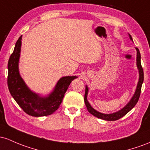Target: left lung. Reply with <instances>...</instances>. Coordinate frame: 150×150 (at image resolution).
<instances>
[{"label":"left lung","mask_w":150,"mask_h":150,"mask_svg":"<svg viewBox=\"0 0 150 150\" xmlns=\"http://www.w3.org/2000/svg\"><path fill=\"white\" fill-rule=\"evenodd\" d=\"M129 35V38L130 39V40H132V37L131 35ZM136 50H137V59H136V61H137V69L139 71V81L138 83H137V88H136L134 93L132 96V97L131 98V99L129 100V101L127 103V104L122 108V109H120L118 111L113 112V113H110V114H105L102 113L97 111L96 110L91 107V104L89 103V102L87 100V96H88V87L87 86H86V91H85V96H84V102H85L86 106L87 108V110L90 112L91 114L97 117L98 118L102 119V120H108V121H113V120H117L118 119L121 118L122 117H123L124 115H125L129 111H130L135 106V105L137 104V101L139 100V96H140L141 93V88H142V85L143 83V81H144V72H143V69L142 65H141V55L140 52H139L138 48L135 47Z\"/></svg>","instance_id":"8db88e82"}]
</instances>
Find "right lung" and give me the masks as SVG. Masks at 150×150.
Returning a JSON list of instances; mask_svg holds the SVG:
<instances>
[{"instance_id":"1","label":"right lung","mask_w":150,"mask_h":150,"mask_svg":"<svg viewBox=\"0 0 150 150\" xmlns=\"http://www.w3.org/2000/svg\"><path fill=\"white\" fill-rule=\"evenodd\" d=\"M22 35L16 42L14 51L8 64V86L9 91L17 103L28 115L41 117L52 114L59 108L69 86L76 76H63L57 81L54 88L47 96H42L31 91L19 72Z\"/></svg>"}]
</instances>
